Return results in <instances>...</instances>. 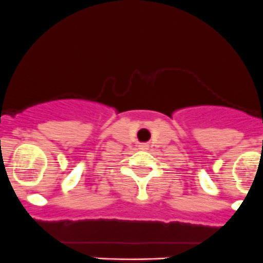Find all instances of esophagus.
I'll use <instances>...</instances> for the list:
<instances>
[{
    "label": "esophagus",
    "mask_w": 263,
    "mask_h": 263,
    "mask_svg": "<svg viewBox=\"0 0 263 263\" xmlns=\"http://www.w3.org/2000/svg\"><path fill=\"white\" fill-rule=\"evenodd\" d=\"M139 149L140 150H147L149 149V144H146V142H142V144L139 145Z\"/></svg>",
    "instance_id": "esophagus-1"
}]
</instances>
